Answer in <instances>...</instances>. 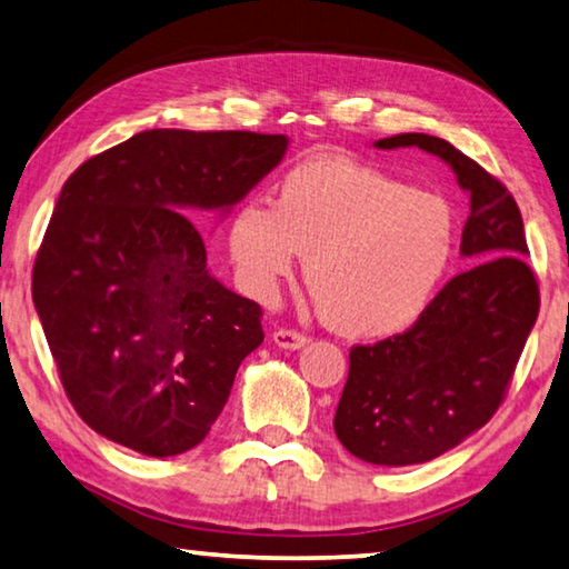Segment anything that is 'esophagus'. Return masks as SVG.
Wrapping results in <instances>:
<instances>
[{
    "label": "esophagus",
    "instance_id": "1",
    "mask_svg": "<svg viewBox=\"0 0 569 569\" xmlns=\"http://www.w3.org/2000/svg\"><path fill=\"white\" fill-rule=\"evenodd\" d=\"M308 336L300 333V330H292V328H279L274 330V343L279 348H290V351H297V348H302L308 343Z\"/></svg>",
    "mask_w": 569,
    "mask_h": 569
}]
</instances>
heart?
Wrapping results in <instances>:
<instances>
[{
	"mask_svg": "<svg viewBox=\"0 0 569 569\" xmlns=\"http://www.w3.org/2000/svg\"><path fill=\"white\" fill-rule=\"evenodd\" d=\"M458 221L448 200L369 164L308 160L272 206L233 216L229 249L243 290L272 302L305 257V279L338 333L387 338L427 310L448 272Z\"/></svg>",
	"mask_w": 569,
	"mask_h": 569,
	"instance_id": "obj_1",
	"label": "heart"
}]
</instances>
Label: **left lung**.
Segmentation results:
<instances>
[{
  "instance_id": "8db88e82",
  "label": "left lung",
  "mask_w": 569,
  "mask_h": 569,
  "mask_svg": "<svg viewBox=\"0 0 569 569\" xmlns=\"http://www.w3.org/2000/svg\"><path fill=\"white\" fill-rule=\"evenodd\" d=\"M379 150L419 147L450 164L470 193L452 277L405 333L351 348L336 435L373 466H415L456 448L496 415L539 315V284L517 200L501 180L450 142L397 134Z\"/></svg>"
}]
</instances>
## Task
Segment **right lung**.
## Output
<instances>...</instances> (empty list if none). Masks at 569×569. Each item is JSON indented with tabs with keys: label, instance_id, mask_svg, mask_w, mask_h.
<instances>
[{
	"label": "right lung",
	"instance_id": "right-lung-1",
	"mask_svg": "<svg viewBox=\"0 0 569 569\" xmlns=\"http://www.w3.org/2000/svg\"><path fill=\"white\" fill-rule=\"evenodd\" d=\"M284 150V134L150 129L66 180L32 302L91 430L152 458L211 432L264 312L211 277L188 213L239 203Z\"/></svg>",
	"mask_w": 569,
	"mask_h": 569
}]
</instances>
